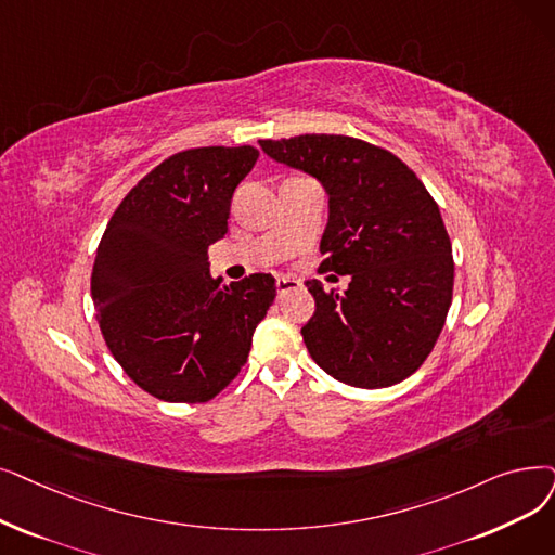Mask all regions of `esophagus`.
<instances>
[{
	"instance_id": "1",
	"label": "esophagus",
	"mask_w": 555,
	"mask_h": 555,
	"mask_svg": "<svg viewBox=\"0 0 555 555\" xmlns=\"http://www.w3.org/2000/svg\"><path fill=\"white\" fill-rule=\"evenodd\" d=\"M301 283L297 281V279H291V276H279L276 279V293H279V297H283L285 293H291V291H297Z\"/></svg>"
}]
</instances>
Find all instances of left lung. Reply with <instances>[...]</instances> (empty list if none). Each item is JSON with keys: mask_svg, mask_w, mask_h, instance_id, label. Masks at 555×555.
Masks as SVG:
<instances>
[{"mask_svg": "<svg viewBox=\"0 0 555 555\" xmlns=\"http://www.w3.org/2000/svg\"><path fill=\"white\" fill-rule=\"evenodd\" d=\"M279 163L328 192L320 272L351 274L347 293L312 279L315 315L301 328L312 360L351 388H388L436 347L453 297V256L440 208L392 152L351 135L260 140Z\"/></svg>", "mask_w": 555, "mask_h": 555, "instance_id": "obj_1", "label": "left lung"}]
</instances>
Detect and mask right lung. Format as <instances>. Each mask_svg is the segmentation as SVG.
Instances as JSON below:
<instances>
[{"instance_id":"1","label":"right lung","mask_w":555,"mask_h":555,"mask_svg":"<svg viewBox=\"0 0 555 555\" xmlns=\"http://www.w3.org/2000/svg\"><path fill=\"white\" fill-rule=\"evenodd\" d=\"M258 150L197 147L142 177L102 235L92 301L106 347L156 399L204 403L249 358L276 297L272 274L231 285L208 274V247L227 235L231 197Z\"/></svg>"}]
</instances>
